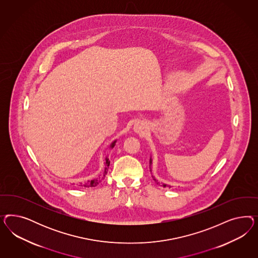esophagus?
Masks as SVG:
<instances>
[{"label": "esophagus", "instance_id": "esophagus-1", "mask_svg": "<svg viewBox=\"0 0 258 258\" xmlns=\"http://www.w3.org/2000/svg\"><path fill=\"white\" fill-rule=\"evenodd\" d=\"M146 125H145V123L144 122H142V121H139V122H137V123H135V125H134V132L137 133H143L145 131H146Z\"/></svg>", "mask_w": 258, "mask_h": 258}]
</instances>
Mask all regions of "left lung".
Here are the masks:
<instances>
[{
	"instance_id": "obj_1",
	"label": "left lung",
	"mask_w": 258,
	"mask_h": 258,
	"mask_svg": "<svg viewBox=\"0 0 258 258\" xmlns=\"http://www.w3.org/2000/svg\"><path fill=\"white\" fill-rule=\"evenodd\" d=\"M150 164H151V159H150ZM153 180H155V182H156L157 184H159V185H161V184H160V183H159V182H158V180H156V179H153ZM162 186H163V187H166V186H167V185H166V184H162ZM168 187H170V186H168Z\"/></svg>"
}]
</instances>
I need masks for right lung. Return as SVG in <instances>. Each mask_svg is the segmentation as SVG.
<instances>
[{
  "label": "right lung",
  "mask_w": 258,
  "mask_h": 258,
  "mask_svg": "<svg viewBox=\"0 0 258 258\" xmlns=\"http://www.w3.org/2000/svg\"><path fill=\"white\" fill-rule=\"evenodd\" d=\"M114 144H115V141L111 144L110 148H113V147H114ZM105 164H106L105 170L103 172V174H102V176L99 179H94V180H90L89 182H87L85 184H81V186H84V187H94V186H96L97 184H99V182H101L102 180L105 179V176H106V174H107V172H108V167H109V161L108 158H106V163H105Z\"/></svg>",
  "instance_id": "obj_1"
}]
</instances>
